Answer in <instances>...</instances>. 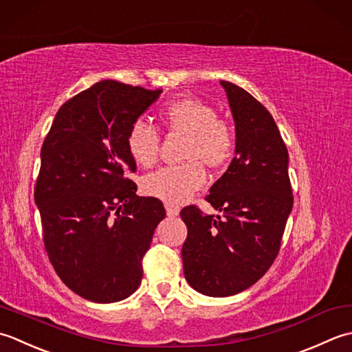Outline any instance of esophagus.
I'll list each match as a JSON object with an SVG mask.
<instances>
[{
  "label": "esophagus",
  "mask_w": 352,
  "mask_h": 352,
  "mask_svg": "<svg viewBox=\"0 0 352 352\" xmlns=\"http://www.w3.org/2000/svg\"><path fill=\"white\" fill-rule=\"evenodd\" d=\"M166 211H167V216L168 217H177L179 216V211H181V208H179L177 205L166 202Z\"/></svg>",
  "instance_id": "34e87169"
}]
</instances>
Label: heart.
Returning a JSON list of instances; mask_svg holds the SVG:
<instances>
[{"mask_svg": "<svg viewBox=\"0 0 352 352\" xmlns=\"http://www.w3.org/2000/svg\"><path fill=\"white\" fill-rule=\"evenodd\" d=\"M160 117L168 132L186 136L184 157L191 161L147 175L142 188L148 196L177 205L205 184V168L197 160L214 168L225 166L234 155L235 135L225 120L217 118V111L212 106L197 98L175 100L164 107ZM126 147L138 166H153L160 150V133L147 121L135 120L129 126Z\"/></svg>", "mask_w": 352, "mask_h": 352, "instance_id": "b5f03b06", "label": "heart"}]
</instances>
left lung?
Wrapping results in <instances>:
<instances>
[{"label":"left lung","mask_w":352,"mask_h":352,"mask_svg":"<svg viewBox=\"0 0 352 352\" xmlns=\"http://www.w3.org/2000/svg\"><path fill=\"white\" fill-rule=\"evenodd\" d=\"M235 123V156L206 200L221 216L186 206L184 275L196 292L225 298L249 289L278 255L293 208L289 152L274 117L240 86L221 80Z\"/></svg>","instance_id":"1"}]
</instances>
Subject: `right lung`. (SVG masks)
<instances>
[{
  "instance_id": "1",
  "label": "right lung",
  "mask_w": 352,
  "mask_h": 352,
  "mask_svg": "<svg viewBox=\"0 0 352 352\" xmlns=\"http://www.w3.org/2000/svg\"><path fill=\"white\" fill-rule=\"evenodd\" d=\"M102 80L57 111L41 148L34 188L44 245L68 289L92 302L129 298L142 278V256L166 217L160 199L136 196V164L126 135L161 96Z\"/></svg>"
}]
</instances>
